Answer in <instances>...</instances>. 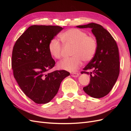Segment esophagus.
Wrapping results in <instances>:
<instances>
[{
    "label": "esophagus",
    "instance_id": "esophagus-1",
    "mask_svg": "<svg viewBox=\"0 0 131 131\" xmlns=\"http://www.w3.org/2000/svg\"><path fill=\"white\" fill-rule=\"evenodd\" d=\"M70 75H71V76H72V77H74V78L75 77H79V73H71Z\"/></svg>",
    "mask_w": 131,
    "mask_h": 131
}]
</instances>
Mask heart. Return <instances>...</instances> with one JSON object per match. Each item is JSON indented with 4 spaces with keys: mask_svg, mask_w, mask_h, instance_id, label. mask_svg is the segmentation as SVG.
I'll return each instance as SVG.
<instances>
[{
    "mask_svg": "<svg viewBox=\"0 0 131 131\" xmlns=\"http://www.w3.org/2000/svg\"><path fill=\"white\" fill-rule=\"evenodd\" d=\"M62 42L66 45H72V54L73 56L67 58L58 63L59 69L75 72L82 64V60L89 62L96 53L97 41L93 36H88L85 31L77 28H72L59 35ZM50 54L56 59L62 56V45L57 39L51 40L48 46Z\"/></svg>",
    "mask_w": 131,
    "mask_h": 131,
    "instance_id": "b5f03b06",
    "label": "heart"
}]
</instances>
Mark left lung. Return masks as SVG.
<instances>
[{
    "instance_id": "8db88e82",
    "label": "left lung",
    "mask_w": 131,
    "mask_h": 131,
    "mask_svg": "<svg viewBox=\"0 0 131 131\" xmlns=\"http://www.w3.org/2000/svg\"><path fill=\"white\" fill-rule=\"evenodd\" d=\"M77 27L91 28L98 44L94 57L84 68V70L91 69L92 72H81L90 75V84L83 90L93 98L103 97L112 90L119 75V53L117 43L109 31L100 25L90 23Z\"/></svg>"
}]
</instances>
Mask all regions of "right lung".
Masks as SVG:
<instances>
[{
	"instance_id": "right-lung-1",
	"label": "right lung",
	"mask_w": 131,
	"mask_h": 131,
	"mask_svg": "<svg viewBox=\"0 0 131 131\" xmlns=\"http://www.w3.org/2000/svg\"><path fill=\"white\" fill-rule=\"evenodd\" d=\"M63 28L57 26H31L15 43L12 68L19 88L37 104H46L57 93L62 80L70 73L66 70H49L55 61L48 46Z\"/></svg>"
}]
</instances>
